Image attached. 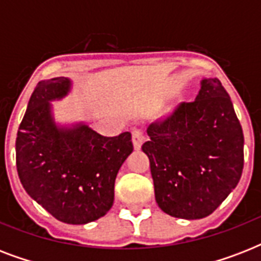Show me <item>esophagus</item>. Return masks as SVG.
<instances>
[{"instance_id":"1","label":"esophagus","mask_w":261,"mask_h":261,"mask_svg":"<svg viewBox=\"0 0 261 261\" xmlns=\"http://www.w3.org/2000/svg\"><path fill=\"white\" fill-rule=\"evenodd\" d=\"M143 141H145V135L139 128H135L133 130V143H134V149L135 150H139L141 146H142Z\"/></svg>"}]
</instances>
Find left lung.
Instances as JSON below:
<instances>
[{
  "label": "left lung",
  "instance_id": "obj_1",
  "mask_svg": "<svg viewBox=\"0 0 261 261\" xmlns=\"http://www.w3.org/2000/svg\"><path fill=\"white\" fill-rule=\"evenodd\" d=\"M142 145L150 160L155 202L182 219L204 218L239 184L244 134L218 79H204L192 102H180L147 127Z\"/></svg>",
  "mask_w": 261,
  "mask_h": 261
}]
</instances>
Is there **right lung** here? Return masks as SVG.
I'll return each mask as SVG.
<instances>
[{
  "label": "right lung",
  "mask_w": 261,
  "mask_h": 261,
  "mask_svg": "<svg viewBox=\"0 0 261 261\" xmlns=\"http://www.w3.org/2000/svg\"><path fill=\"white\" fill-rule=\"evenodd\" d=\"M70 89L66 77L40 81L16 138V167L31 198L65 223L96 221L114 203L115 178L134 149L130 133L102 137L85 124L59 128L50 102Z\"/></svg>",
  "instance_id": "obj_1"
}]
</instances>
